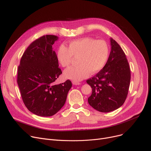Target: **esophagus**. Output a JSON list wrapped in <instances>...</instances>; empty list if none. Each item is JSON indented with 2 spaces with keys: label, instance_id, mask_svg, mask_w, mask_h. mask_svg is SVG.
I'll list each match as a JSON object with an SVG mask.
<instances>
[{
  "label": "esophagus",
  "instance_id": "34e87169",
  "mask_svg": "<svg viewBox=\"0 0 151 151\" xmlns=\"http://www.w3.org/2000/svg\"><path fill=\"white\" fill-rule=\"evenodd\" d=\"M72 84H73V85H76V86H77V85H80V84H81L80 83L76 82V81H73V82H72Z\"/></svg>",
  "mask_w": 151,
  "mask_h": 151
}]
</instances>
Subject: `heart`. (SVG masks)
<instances>
[{
    "mask_svg": "<svg viewBox=\"0 0 151 151\" xmlns=\"http://www.w3.org/2000/svg\"><path fill=\"white\" fill-rule=\"evenodd\" d=\"M109 55V46L103 40L91 37L81 38L71 41L67 47L60 45L56 53L57 60L63 67H68L72 56L78 57V65L64 71L66 78L79 81L96 74L104 67Z\"/></svg>",
    "mask_w": 151,
    "mask_h": 151,
    "instance_id": "heart-1",
    "label": "heart"
}]
</instances>
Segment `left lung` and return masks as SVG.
<instances>
[{"instance_id":"8db88e82","label":"left lung","mask_w":151,"mask_h":151,"mask_svg":"<svg viewBox=\"0 0 151 151\" xmlns=\"http://www.w3.org/2000/svg\"><path fill=\"white\" fill-rule=\"evenodd\" d=\"M111 51L105 65L87 83L92 89L89 104L100 112L108 113L120 108L128 94L130 70L121 47L110 38Z\"/></svg>"}]
</instances>
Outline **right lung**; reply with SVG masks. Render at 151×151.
<instances>
[{
	"label": "right lung",
	"mask_w": 151,
	"mask_h": 151,
	"mask_svg": "<svg viewBox=\"0 0 151 151\" xmlns=\"http://www.w3.org/2000/svg\"><path fill=\"white\" fill-rule=\"evenodd\" d=\"M59 37L42 36L32 43L21 59L17 83L24 104L33 114L49 117L64 105L72 86L70 80L54 85L62 74L52 45Z\"/></svg>",
	"instance_id": "obj_1"
}]
</instances>
